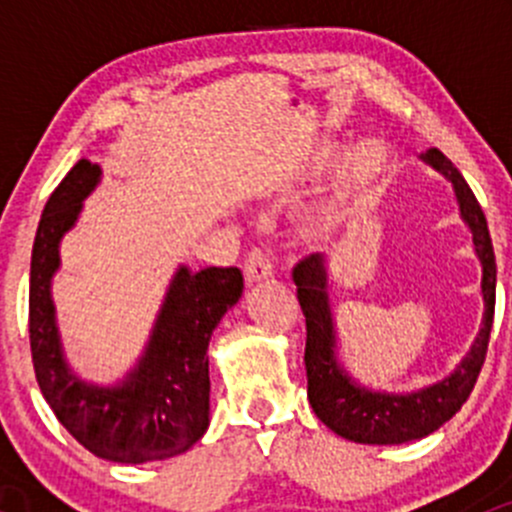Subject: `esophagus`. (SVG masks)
Listing matches in <instances>:
<instances>
[{
	"label": "esophagus",
	"mask_w": 512,
	"mask_h": 512,
	"mask_svg": "<svg viewBox=\"0 0 512 512\" xmlns=\"http://www.w3.org/2000/svg\"><path fill=\"white\" fill-rule=\"evenodd\" d=\"M245 280L247 285H252V282H260L265 280V277L272 275V257H270V250L267 247H252L250 252H247L245 257Z\"/></svg>",
	"instance_id": "1"
}]
</instances>
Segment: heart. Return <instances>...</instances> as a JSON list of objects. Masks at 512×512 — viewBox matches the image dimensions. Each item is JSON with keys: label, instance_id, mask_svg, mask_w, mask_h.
<instances>
[{"label": "heart", "instance_id": "b5f03b06", "mask_svg": "<svg viewBox=\"0 0 512 512\" xmlns=\"http://www.w3.org/2000/svg\"><path fill=\"white\" fill-rule=\"evenodd\" d=\"M384 168H386L384 146H379V143H364V146L356 148V153L352 158V180H354V185H359V188H366V185H371L376 178H379L381 173H384ZM339 220H342V210L332 208L327 215H324L319 227H322V230H332V227L337 225Z\"/></svg>", "mask_w": 512, "mask_h": 512}]
</instances>
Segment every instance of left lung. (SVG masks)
Here are the masks:
<instances>
[{
	"label": "left lung",
	"instance_id": "1",
	"mask_svg": "<svg viewBox=\"0 0 512 512\" xmlns=\"http://www.w3.org/2000/svg\"><path fill=\"white\" fill-rule=\"evenodd\" d=\"M423 160L441 170L453 183L461 203V215L473 230V245L483 262V297L485 317L471 354L463 359L456 374L441 384L428 386L409 396L371 394L359 389L337 364L334 356V324L327 302V270L319 255H307L294 265L292 280L297 285L299 307L307 322V347H304V366H307V396L319 421L327 423L334 433L356 443H391L416 441L428 436L443 423L451 421L461 411L476 386L485 354H488L490 329L495 314V255L490 242L488 223L471 185L461 170L443 156L438 148H428Z\"/></svg>",
	"mask_w": 512,
	"mask_h": 512
}]
</instances>
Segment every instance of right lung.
<instances>
[{
    "label": "right lung",
    "instance_id": "1",
    "mask_svg": "<svg viewBox=\"0 0 512 512\" xmlns=\"http://www.w3.org/2000/svg\"><path fill=\"white\" fill-rule=\"evenodd\" d=\"M101 168L81 158L49 195L36 227L29 275V347L39 389L61 426L98 458L163 461L188 451L208 428V342L240 299L237 267H180L138 369L116 389H96L69 374L61 359L49 280L59 240L94 190Z\"/></svg>",
    "mask_w": 512,
    "mask_h": 512
}]
</instances>
